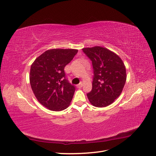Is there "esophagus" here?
I'll use <instances>...</instances> for the list:
<instances>
[{
  "label": "esophagus",
  "instance_id": "esophagus-1",
  "mask_svg": "<svg viewBox=\"0 0 156 156\" xmlns=\"http://www.w3.org/2000/svg\"><path fill=\"white\" fill-rule=\"evenodd\" d=\"M82 87H83V84L81 82L79 84H77V88H81Z\"/></svg>",
  "mask_w": 156,
  "mask_h": 156
}]
</instances>
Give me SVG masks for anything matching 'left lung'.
I'll return each mask as SVG.
<instances>
[{
    "mask_svg": "<svg viewBox=\"0 0 156 156\" xmlns=\"http://www.w3.org/2000/svg\"><path fill=\"white\" fill-rule=\"evenodd\" d=\"M83 51L92 61L94 71L92 88L87 94L90 102L98 107L111 105L125 85L124 64L116 54L101 47L84 48Z\"/></svg>",
    "mask_w": 156,
    "mask_h": 156,
    "instance_id": "1",
    "label": "left lung"
}]
</instances>
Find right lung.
I'll use <instances>...</instances> for the list:
<instances>
[{
  "label": "right lung",
  "instance_id": "right-lung-1",
  "mask_svg": "<svg viewBox=\"0 0 156 156\" xmlns=\"http://www.w3.org/2000/svg\"><path fill=\"white\" fill-rule=\"evenodd\" d=\"M77 52L72 49L48 50L31 65L29 77L32 91L41 104L49 110L62 111L72 100L75 87L67 79L64 68Z\"/></svg>",
  "mask_w": 156,
  "mask_h": 156
}]
</instances>
